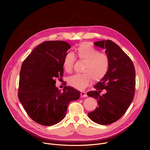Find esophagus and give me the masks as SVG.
Returning <instances> with one entry per match:
<instances>
[{
	"label": "esophagus",
	"instance_id": "1",
	"mask_svg": "<svg viewBox=\"0 0 150 150\" xmlns=\"http://www.w3.org/2000/svg\"><path fill=\"white\" fill-rule=\"evenodd\" d=\"M81 97H87V95L86 93H85L83 91H81Z\"/></svg>",
	"mask_w": 150,
	"mask_h": 150
}]
</instances>
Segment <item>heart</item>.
Masks as SVG:
<instances>
[{"label":"heart","mask_w":150,"mask_h":150,"mask_svg":"<svg viewBox=\"0 0 150 150\" xmlns=\"http://www.w3.org/2000/svg\"><path fill=\"white\" fill-rule=\"evenodd\" d=\"M76 57L85 62L81 74H75L68 79L71 87L78 90L86 88L93 79L99 81L103 79L109 69V59L105 54L94 48L88 42H82L75 49ZM75 60L71 52L65 54L63 59V67L67 72H71Z\"/></svg>","instance_id":"heart-1"}]
</instances>
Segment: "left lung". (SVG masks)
<instances>
[{"instance_id": "obj_1", "label": "left lung", "mask_w": 150, "mask_h": 150, "mask_svg": "<svg viewBox=\"0 0 150 150\" xmlns=\"http://www.w3.org/2000/svg\"><path fill=\"white\" fill-rule=\"evenodd\" d=\"M94 45L105 50L110 65L105 76L94 87L95 90L87 93L97 99L98 105L88 115L98 124L110 125L121 118L134 99L135 67L130 57L113 41L103 40ZM103 91L104 93L101 95Z\"/></svg>"}]
</instances>
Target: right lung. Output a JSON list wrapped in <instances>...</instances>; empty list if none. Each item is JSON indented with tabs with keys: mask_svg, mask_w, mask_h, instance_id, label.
<instances>
[{
	"mask_svg": "<svg viewBox=\"0 0 150 150\" xmlns=\"http://www.w3.org/2000/svg\"><path fill=\"white\" fill-rule=\"evenodd\" d=\"M71 46L63 41H46L37 46L21 66L18 96L28 115L36 123L54 125L65 117L71 101L80 93L71 87H56L63 74V59Z\"/></svg>",
	"mask_w": 150,
	"mask_h": 150,
	"instance_id": "right-lung-1",
	"label": "right lung"
}]
</instances>
